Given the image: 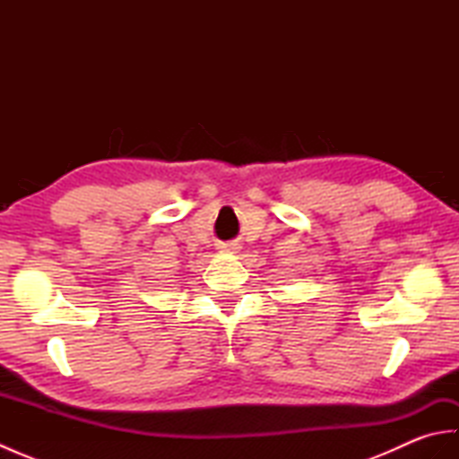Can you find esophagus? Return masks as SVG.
I'll return each instance as SVG.
<instances>
[{
  "instance_id": "esophagus-1",
  "label": "esophagus",
  "mask_w": 459,
  "mask_h": 459,
  "mask_svg": "<svg viewBox=\"0 0 459 459\" xmlns=\"http://www.w3.org/2000/svg\"><path fill=\"white\" fill-rule=\"evenodd\" d=\"M222 248V252H235L237 250V245H224V247H221Z\"/></svg>"
}]
</instances>
